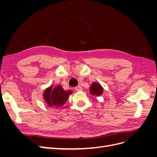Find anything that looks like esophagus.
I'll return each instance as SVG.
<instances>
[{
    "instance_id": "1",
    "label": "esophagus",
    "mask_w": 157,
    "mask_h": 157,
    "mask_svg": "<svg viewBox=\"0 0 157 157\" xmlns=\"http://www.w3.org/2000/svg\"><path fill=\"white\" fill-rule=\"evenodd\" d=\"M75 89L76 91H82V88L80 86H78L77 87H75Z\"/></svg>"
}]
</instances>
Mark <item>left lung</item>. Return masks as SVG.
<instances>
[{"label":"left lung","mask_w":157,"mask_h":157,"mask_svg":"<svg viewBox=\"0 0 157 157\" xmlns=\"http://www.w3.org/2000/svg\"><path fill=\"white\" fill-rule=\"evenodd\" d=\"M103 92V88L98 82H93L90 87V93L93 96H101Z\"/></svg>","instance_id":"left-lung-1"}]
</instances>
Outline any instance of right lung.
<instances>
[{
  "mask_svg": "<svg viewBox=\"0 0 157 157\" xmlns=\"http://www.w3.org/2000/svg\"><path fill=\"white\" fill-rule=\"evenodd\" d=\"M73 93L72 90L65 91L61 85L55 88L52 86L45 89L43 98L47 105L50 107H61L68 99L70 95Z\"/></svg>",
  "mask_w": 157,
  "mask_h": 157,
  "instance_id": "right-lung-1",
  "label": "right lung"
}]
</instances>
